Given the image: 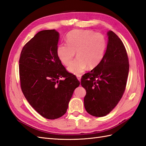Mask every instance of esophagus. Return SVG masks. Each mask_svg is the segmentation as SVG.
Wrapping results in <instances>:
<instances>
[{
	"mask_svg": "<svg viewBox=\"0 0 146 146\" xmlns=\"http://www.w3.org/2000/svg\"><path fill=\"white\" fill-rule=\"evenodd\" d=\"M77 79L78 80H79V81H81V77L80 76H77Z\"/></svg>",
	"mask_w": 146,
	"mask_h": 146,
	"instance_id": "34e87169",
	"label": "esophagus"
}]
</instances>
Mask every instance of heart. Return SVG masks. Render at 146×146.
I'll use <instances>...</instances> for the list:
<instances>
[{"label": "heart", "mask_w": 146, "mask_h": 146, "mask_svg": "<svg viewBox=\"0 0 146 146\" xmlns=\"http://www.w3.org/2000/svg\"><path fill=\"white\" fill-rule=\"evenodd\" d=\"M67 44H60L56 55L63 64L68 66L74 56L78 57L70 64L69 72L76 76L85 70L96 68L103 59L107 42L103 35L86 30H76L66 36Z\"/></svg>", "instance_id": "obj_1"}]
</instances>
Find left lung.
I'll use <instances>...</instances> for the list:
<instances>
[{
	"instance_id": "left-lung-1",
	"label": "left lung",
	"mask_w": 146,
	"mask_h": 146,
	"mask_svg": "<svg viewBox=\"0 0 146 146\" xmlns=\"http://www.w3.org/2000/svg\"><path fill=\"white\" fill-rule=\"evenodd\" d=\"M107 35L103 59L81 79L86 91L84 106L88 113L96 117L107 115L117 105L125 91L129 75V58L122 41L112 31Z\"/></svg>"
}]
</instances>
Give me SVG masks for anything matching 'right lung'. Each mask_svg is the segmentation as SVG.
<instances>
[{
	"label": "right lung",
	"instance_id": "right-lung-1",
	"mask_svg": "<svg viewBox=\"0 0 146 146\" xmlns=\"http://www.w3.org/2000/svg\"><path fill=\"white\" fill-rule=\"evenodd\" d=\"M58 40L55 30L39 32L24 46L19 58L22 91L30 105L48 119L64 115L74 91L80 85L57 56Z\"/></svg>",
	"mask_w": 146,
	"mask_h": 146
}]
</instances>
